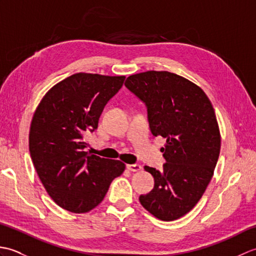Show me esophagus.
I'll list each match as a JSON object with an SVG mask.
<instances>
[{"mask_svg":"<svg viewBox=\"0 0 256 256\" xmlns=\"http://www.w3.org/2000/svg\"><path fill=\"white\" fill-rule=\"evenodd\" d=\"M126 168H128V170L130 172H140V170H142V166L138 165V164H133V165H128Z\"/></svg>","mask_w":256,"mask_h":256,"instance_id":"34e87169","label":"esophagus"}]
</instances>
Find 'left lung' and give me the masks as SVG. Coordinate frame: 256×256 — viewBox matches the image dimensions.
Segmentation results:
<instances>
[{
	"mask_svg": "<svg viewBox=\"0 0 256 256\" xmlns=\"http://www.w3.org/2000/svg\"><path fill=\"white\" fill-rule=\"evenodd\" d=\"M124 84L148 106L152 134L166 138L162 170L144 167L155 184L140 202L157 219L177 220L198 204L214 176L221 148L214 108L200 86L170 72L135 74Z\"/></svg>",
	"mask_w": 256,
	"mask_h": 256,
	"instance_id": "left-lung-1",
	"label": "left lung"
}]
</instances>
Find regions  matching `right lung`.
<instances>
[{"label": "right lung", "mask_w": 256, "mask_h": 256, "mask_svg": "<svg viewBox=\"0 0 256 256\" xmlns=\"http://www.w3.org/2000/svg\"><path fill=\"white\" fill-rule=\"evenodd\" d=\"M125 76L74 74L47 91L30 128V153L47 194L62 209L84 214L99 204L121 160L86 152V135L98 128L106 102L121 89Z\"/></svg>", "instance_id": "obj_1"}]
</instances>
